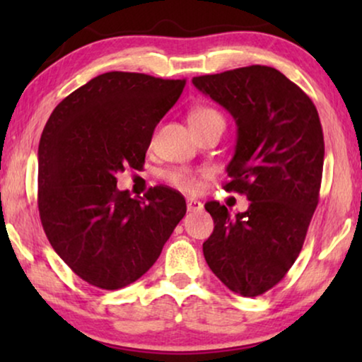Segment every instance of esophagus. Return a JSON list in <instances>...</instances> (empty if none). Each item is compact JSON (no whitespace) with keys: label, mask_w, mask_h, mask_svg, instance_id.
Segmentation results:
<instances>
[{"label":"esophagus","mask_w":362,"mask_h":362,"mask_svg":"<svg viewBox=\"0 0 362 362\" xmlns=\"http://www.w3.org/2000/svg\"><path fill=\"white\" fill-rule=\"evenodd\" d=\"M186 206H187V211H189V212H197V211L202 209V202H199L197 199H191V197L186 201Z\"/></svg>","instance_id":"obj_1"}]
</instances>
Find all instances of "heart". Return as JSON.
Instances as JSON below:
<instances>
[{"label":"heart","mask_w":362,"mask_h":362,"mask_svg":"<svg viewBox=\"0 0 362 362\" xmlns=\"http://www.w3.org/2000/svg\"><path fill=\"white\" fill-rule=\"evenodd\" d=\"M214 118H222V115L216 108L212 107H197L191 112L189 122L191 125H197V123H204L209 120H214ZM224 120V118H222ZM165 180L170 182L171 186L177 187V189L192 192L199 187V175L194 171L187 170V168H175V170H170L165 173Z\"/></svg>","instance_id":"1"}]
</instances>
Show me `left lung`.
<instances>
[{
  "instance_id": "8db88e82",
  "label": "left lung",
  "mask_w": 362,
  "mask_h": 362,
  "mask_svg": "<svg viewBox=\"0 0 362 362\" xmlns=\"http://www.w3.org/2000/svg\"><path fill=\"white\" fill-rule=\"evenodd\" d=\"M235 118L237 145L226 191L245 194L232 217L211 201L214 230L202 252L227 288L259 296L295 264L320 201L325 140L315 103L280 71L249 66L192 78Z\"/></svg>"
}]
</instances>
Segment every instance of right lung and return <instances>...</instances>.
<instances>
[{
	"label": "right lung",
	"mask_w": 362,
	"mask_h": 362,
	"mask_svg": "<svg viewBox=\"0 0 362 362\" xmlns=\"http://www.w3.org/2000/svg\"><path fill=\"white\" fill-rule=\"evenodd\" d=\"M186 78L107 72L67 95L49 117L37 151V207L52 249L74 274L118 290L151 269L186 214L181 192L150 187L135 199L117 175L140 170L158 122Z\"/></svg>",
	"instance_id": "right-lung-1"
}]
</instances>
